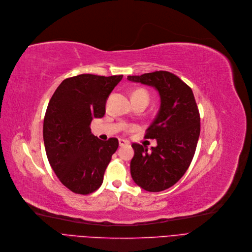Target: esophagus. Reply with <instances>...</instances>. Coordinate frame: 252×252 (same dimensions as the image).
Returning a JSON list of instances; mask_svg holds the SVG:
<instances>
[{
  "mask_svg": "<svg viewBox=\"0 0 252 252\" xmlns=\"http://www.w3.org/2000/svg\"><path fill=\"white\" fill-rule=\"evenodd\" d=\"M126 145H128V141H126L124 139H119V146L120 147H124Z\"/></svg>",
  "mask_w": 252,
  "mask_h": 252,
  "instance_id": "esophagus-1",
  "label": "esophagus"
}]
</instances>
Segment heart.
I'll return each instance as SVG.
<instances>
[{
  "label": "heart",
  "mask_w": 252,
  "mask_h": 252,
  "mask_svg": "<svg viewBox=\"0 0 252 252\" xmlns=\"http://www.w3.org/2000/svg\"><path fill=\"white\" fill-rule=\"evenodd\" d=\"M132 98H143V99L148 100V102H149L150 96H149V93L147 90L142 89V88H138L132 93Z\"/></svg>",
  "instance_id": "1"
}]
</instances>
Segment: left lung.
I'll return each instance as SVG.
<instances>
[{"label":"left lung","instance_id":"1","mask_svg":"<svg viewBox=\"0 0 252 252\" xmlns=\"http://www.w3.org/2000/svg\"><path fill=\"white\" fill-rule=\"evenodd\" d=\"M127 79L153 86L160 94V111L145 135L157 139V147L149 151L139 143H132L134 157L130 170L140 188L161 191L184 176L194 158L201 127L194 93L183 80L166 70Z\"/></svg>","mask_w":252,"mask_h":252}]
</instances>
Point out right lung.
Instances as JSON below:
<instances>
[{
  "label": "right lung",
  "mask_w": 252,
  "mask_h": 252,
  "mask_svg": "<svg viewBox=\"0 0 252 252\" xmlns=\"http://www.w3.org/2000/svg\"><path fill=\"white\" fill-rule=\"evenodd\" d=\"M119 76L83 74L63 81L44 117V145L53 171L69 190L88 195L99 189L113 154L116 137L100 140L91 133L92 119L102 118L105 101L122 80Z\"/></svg>",
  "instance_id": "add662e5"
}]
</instances>
